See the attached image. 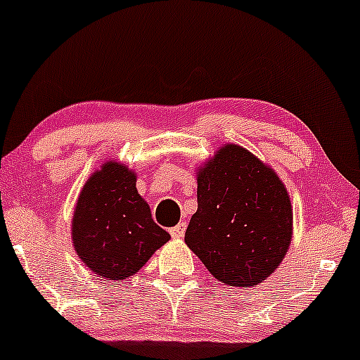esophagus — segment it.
<instances>
[{
  "label": "esophagus",
  "mask_w": 360,
  "mask_h": 360,
  "mask_svg": "<svg viewBox=\"0 0 360 360\" xmlns=\"http://www.w3.org/2000/svg\"><path fill=\"white\" fill-rule=\"evenodd\" d=\"M185 229H187V224L180 223V224H176L175 228L169 229V234H172V238H175V240H180V238H184Z\"/></svg>",
  "instance_id": "obj_1"
}]
</instances>
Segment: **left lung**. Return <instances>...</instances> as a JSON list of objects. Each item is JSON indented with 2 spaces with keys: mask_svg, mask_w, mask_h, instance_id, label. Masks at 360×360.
I'll list each match as a JSON object with an SVG mask.
<instances>
[{
  "mask_svg": "<svg viewBox=\"0 0 360 360\" xmlns=\"http://www.w3.org/2000/svg\"><path fill=\"white\" fill-rule=\"evenodd\" d=\"M197 204L185 243L217 281L255 288L276 272L292 241V205L270 165L223 144L197 168Z\"/></svg>",
  "mask_w": 360,
  "mask_h": 360,
  "instance_id": "left-lung-1",
  "label": "left lung"
}]
</instances>
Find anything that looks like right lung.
Segmentation results:
<instances>
[{
  "label": "right lung",
  "mask_w": 360,
  "mask_h": 360,
  "mask_svg": "<svg viewBox=\"0 0 360 360\" xmlns=\"http://www.w3.org/2000/svg\"><path fill=\"white\" fill-rule=\"evenodd\" d=\"M136 180L134 169L114 158L107 160L88 176L76 200L72 248L105 281L134 276L169 240V233L153 221Z\"/></svg>",
  "instance_id": "right-lung-1"
}]
</instances>
